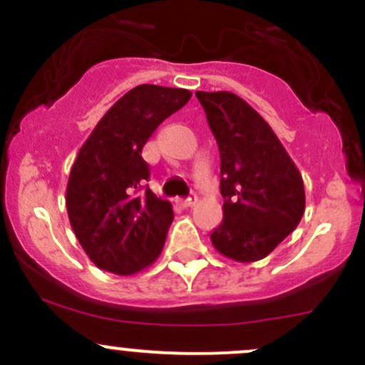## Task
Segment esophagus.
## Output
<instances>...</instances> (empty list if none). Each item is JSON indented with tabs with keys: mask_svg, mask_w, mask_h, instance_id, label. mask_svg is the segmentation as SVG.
Listing matches in <instances>:
<instances>
[{
	"mask_svg": "<svg viewBox=\"0 0 365 365\" xmlns=\"http://www.w3.org/2000/svg\"><path fill=\"white\" fill-rule=\"evenodd\" d=\"M196 201H197V196H196V194H192V196L187 197V200H182V205L185 206V208H189V206L196 205Z\"/></svg>",
	"mask_w": 365,
	"mask_h": 365,
	"instance_id": "34e87169",
	"label": "esophagus"
}]
</instances>
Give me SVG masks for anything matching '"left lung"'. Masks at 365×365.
Returning a JSON list of instances; mask_svg holds the SVG:
<instances>
[{
    "mask_svg": "<svg viewBox=\"0 0 365 365\" xmlns=\"http://www.w3.org/2000/svg\"><path fill=\"white\" fill-rule=\"evenodd\" d=\"M220 152L224 219L213 247L240 263L267 257L305 210L302 175L270 125L231 91H196Z\"/></svg>",
    "mask_w": 365,
    "mask_h": 365,
    "instance_id": "obj_1",
    "label": "left lung"
}]
</instances>
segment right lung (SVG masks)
Segmentation results:
<instances>
[{
    "instance_id": "1",
    "label": "right lung",
    "mask_w": 365,
    "mask_h": 365,
    "mask_svg": "<svg viewBox=\"0 0 365 365\" xmlns=\"http://www.w3.org/2000/svg\"><path fill=\"white\" fill-rule=\"evenodd\" d=\"M183 88L139 84L114 102L81 146L67 183L68 220L101 270L134 275L155 263L173 206L150 189L141 152L162 121L190 101Z\"/></svg>"
}]
</instances>
